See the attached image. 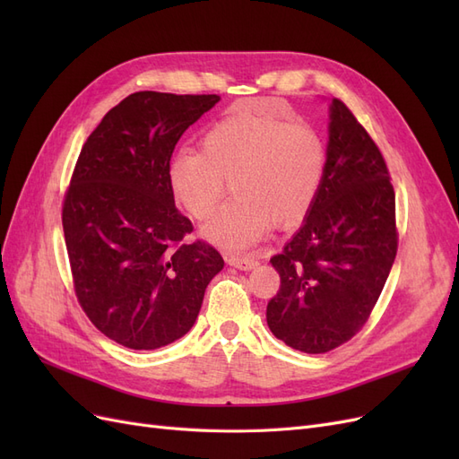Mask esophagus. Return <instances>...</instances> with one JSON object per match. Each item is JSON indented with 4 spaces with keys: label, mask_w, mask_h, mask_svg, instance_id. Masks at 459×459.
I'll return each instance as SVG.
<instances>
[{
    "label": "esophagus",
    "mask_w": 459,
    "mask_h": 459,
    "mask_svg": "<svg viewBox=\"0 0 459 459\" xmlns=\"http://www.w3.org/2000/svg\"><path fill=\"white\" fill-rule=\"evenodd\" d=\"M226 262L230 266L238 270H251L256 266L255 256H239V255H226Z\"/></svg>",
    "instance_id": "1"
}]
</instances>
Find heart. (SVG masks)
<instances>
[{"mask_svg": "<svg viewBox=\"0 0 459 459\" xmlns=\"http://www.w3.org/2000/svg\"><path fill=\"white\" fill-rule=\"evenodd\" d=\"M325 166L327 147L312 124L273 115L270 101H245L204 132L203 151L176 152L169 186L191 218L206 220L231 184L235 199L203 233L220 247L243 248L270 224L287 228L307 216Z\"/></svg>", "mask_w": 459, "mask_h": 459, "instance_id": "heart-1", "label": "heart"}]
</instances>
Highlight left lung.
<instances>
[{"mask_svg": "<svg viewBox=\"0 0 459 459\" xmlns=\"http://www.w3.org/2000/svg\"><path fill=\"white\" fill-rule=\"evenodd\" d=\"M396 251V199L386 162L335 97L322 189L302 228L270 260L281 280L266 308L270 331L307 354L351 341L377 304Z\"/></svg>", "mask_w": 459, "mask_h": 459, "instance_id": "8db88e82", "label": "left lung"}]
</instances>
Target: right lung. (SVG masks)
Listing matches in <instances>:
<instances>
[{
    "mask_svg": "<svg viewBox=\"0 0 459 459\" xmlns=\"http://www.w3.org/2000/svg\"><path fill=\"white\" fill-rule=\"evenodd\" d=\"M220 97L135 91L82 145L63 199L74 293L105 337L155 351L184 337L224 258L178 211L169 166L182 134Z\"/></svg>",
    "mask_w": 459,
    "mask_h": 459,
    "instance_id": "add662e5",
    "label": "right lung"
}]
</instances>
